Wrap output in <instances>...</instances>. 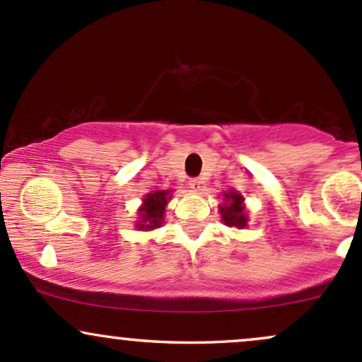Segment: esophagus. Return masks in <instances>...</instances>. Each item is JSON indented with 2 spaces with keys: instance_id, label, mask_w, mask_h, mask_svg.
Segmentation results:
<instances>
[{
  "instance_id": "esophagus-1",
  "label": "esophagus",
  "mask_w": 362,
  "mask_h": 362,
  "mask_svg": "<svg viewBox=\"0 0 362 362\" xmlns=\"http://www.w3.org/2000/svg\"><path fill=\"white\" fill-rule=\"evenodd\" d=\"M201 185H202V182L199 180V178H190L189 180V187L192 190H201Z\"/></svg>"
}]
</instances>
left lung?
Masks as SVG:
<instances>
[{"label":"left lung","mask_w":362,"mask_h":362,"mask_svg":"<svg viewBox=\"0 0 362 362\" xmlns=\"http://www.w3.org/2000/svg\"><path fill=\"white\" fill-rule=\"evenodd\" d=\"M223 201V204H220L223 223L226 226H233V228H244L249 220L244 208V197L237 190H228V192H225Z\"/></svg>","instance_id":"1"}]
</instances>
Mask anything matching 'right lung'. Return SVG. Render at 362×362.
I'll return each instance as SVG.
<instances>
[{"label": "right lung", "instance_id": "1", "mask_svg": "<svg viewBox=\"0 0 362 362\" xmlns=\"http://www.w3.org/2000/svg\"><path fill=\"white\" fill-rule=\"evenodd\" d=\"M172 199L170 190H153L142 199V206L139 208L137 230H153L161 226L165 220V208L168 201Z\"/></svg>", "mask_w": 362, "mask_h": 362}]
</instances>
